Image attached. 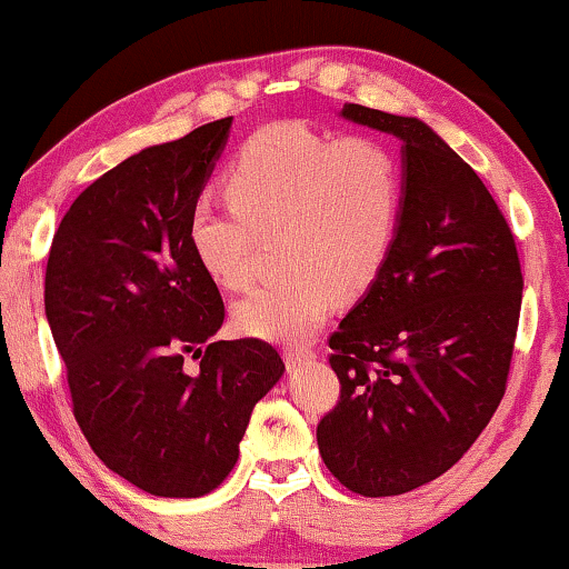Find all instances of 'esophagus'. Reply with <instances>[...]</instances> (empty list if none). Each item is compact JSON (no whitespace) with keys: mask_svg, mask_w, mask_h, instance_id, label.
I'll return each mask as SVG.
<instances>
[{"mask_svg":"<svg viewBox=\"0 0 569 569\" xmlns=\"http://www.w3.org/2000/svg\"><path fill=\"white\" fill-rule=\"evenodd\" d=\"M316 357V353H312V349H308V346H302V343H290V346H284V361L290 367H295V365H302V361H308V359H312Z\"/></svg>","mask_w":569,"mask_h":569,"instance_id":"1","label":"esophagus"}]
</instances>
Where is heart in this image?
<instances>
[{
  "label": "heart",
  "instance_id": "1",
  "mask_svg": "<svg viewBox=\"0 0 569 569\" xmlns=\"http://www.w3.org/2000/svg\"><path fill=\"white\" fill-rule=\"evenodd\" d=\"M228 204L200 197L187 238L226 290L251 279L259 238H277L284 271L236 302L238 331L295 341L316 331L333 295L353 298L380 274L402 212V169L380 138H333L302 120L259 128L228 167Z\"/></svg>",
  "mask_w": 569,
  "mask_h": 569
}]
</instances>
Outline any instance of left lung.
<instances>
[{"mask_svg":"<svg viewBox=\"0 0 569 569\" xmlns=\"http://www.w3.org/2000/svg\"><path fill=\"white\" fill-rule=\"evenodd\" d=\"M402 141V212L380 274L331 333L339 402L318 449L343 488L402 496L455 467L506 395L521 261L496 200L418 118L343 104Z\"/></svg>","mask_w":569,"mask_h":569,"instance_id":"8db88e82","label":"left lung"}]
</instances>
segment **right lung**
<instances>
[{"label": "right lung", "mask_w": 569, "mask_h": 569, "mask_svg": "<svg viewBox=\"0 0 569 569\" xmlns=\"http://www.w3.org/2000/svg\"><path fill=\"white\" fill-rule=\"evenodd\" d=\"M230 122L107 171L73 200L48 253L46 318L81 433L112 472L161 498H200L226 480L253 406L284 372L267 341H212L223 298L187 238ZM187 356L201 361L192 373Z\"/></svg>", "instance_id": "add662e5"}]
</instances>
